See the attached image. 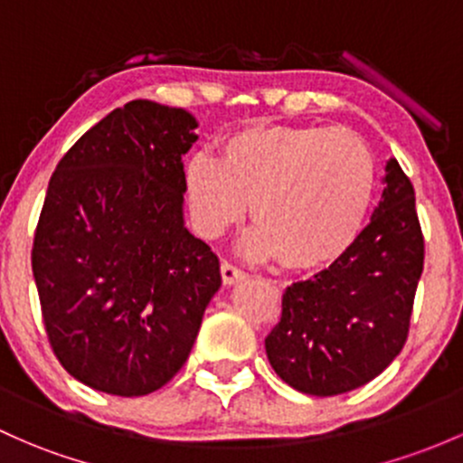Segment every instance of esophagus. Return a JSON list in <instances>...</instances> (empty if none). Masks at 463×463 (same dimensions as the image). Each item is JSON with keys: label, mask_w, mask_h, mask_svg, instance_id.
<instances>
[{"label": "esophagus", "mask_w": 463, "mask_h": 463, "mask_svg": "<svg viewBox=\"0 0 463 463\" xmlns=\"http://www.w3.org/2000/svg\"><path fill=\"white\" fill-rule=\"evenodd\" d=\"M221 273H222V280H225V285H233V282L245 280V278H247V271L241 269L238 265H233V262H230V260L222 262Z\"/></svg>", "instance_id": "1"}]
</instances>
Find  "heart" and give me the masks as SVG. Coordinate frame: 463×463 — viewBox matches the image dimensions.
<instances>
[{"label":"heart","mask_w":463,"mask_h":463,"mask_svg":"<svg viewBox=\"0 0 463 463\" xmlns=\"http://www.w3.org/2000/svg\"><path fill=\"white\" fill-rule=\"evenodd\" d=\"M196 230L221 236L245 216L258 222L247 250L289 269H320L351 250L369 216L375 161L355 132L329 126H260L236 132L216 158L185 170Z\"/></svg>","instance_id":"b5f03b06"}]
</instances>
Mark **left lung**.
Returning <instances> with one entry per match:
<instances>
[{
    "label": "left lung",
    "instance_id": "1",
    "mask_svg": "<svg viewBox=\"0 0 463 463\" xmlns=\"http://www.w3.org/2000/svg\"><path fill=\"white\" fill-rule=\"evenodd\" d=\"M371 222L329 269L293 282L265 337L273 371L307 395H340L380 375L409 337L424 269L411 178L395 158Z\"/></svg>",
    "mask_w": 463,
    "mask_h": 463
}]
</instances>
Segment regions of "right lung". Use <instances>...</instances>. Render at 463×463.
Here are the masks:
<instances>
[{"instance_id": "right-lung-1", "label": "right lung", "mask_w": 463, "mask_h": 463, "mask_svg": "<svg viewBox=\"0 0 463 463\" xmlns=\"http://www.w3.org/2000/svg\"><path fill=\"white\" fill-rule=\"evenodd\" d=\"M196 118L130 101L61 156L33 241L48 342L90 389L137 397L181 371L221 287L218 256L183 225Z\"/></svg>"}]
</instances>
